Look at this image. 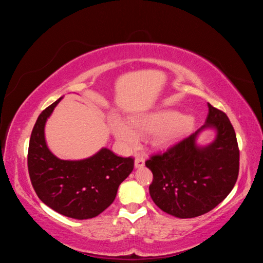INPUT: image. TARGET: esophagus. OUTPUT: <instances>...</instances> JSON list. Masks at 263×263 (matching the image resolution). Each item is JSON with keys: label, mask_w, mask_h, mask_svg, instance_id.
I'll use <instances>...</instances> for the list:
<instances>
[{"label": "esophagus", "mask_w": 263, "mask_h": 263, "mask_svg": "<svg viewBox=\"0 0 263 263\" xmlns=\"http://www.w3.org/2000/svg\"><path fill=\"white\" fill-rule=\"evenodd\" d=\"M145 164V159L142 157H137L135 159V168H140Z\"/></svg>", "instance_id": "34e87169"}]
</instances>
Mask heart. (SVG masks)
Listing matches in <instances>:
<instances>
[{"label": "heart", "mask_w": 263, "mask_h": 263, "mask_svg": "<svg viewBox=\"0 0 263 263\" xmlns=\"http://www.w3.org/2000/svg\"><path fill=\"white\" fill-rule=\"evenodd\" d=\"M128 124L117 116L110 118V128L115 136L126 146H135L138 142V135L155 133V142L158 146H168L187 134L193 126L192 117L179 115L173 110H160L148 115L130 119ZM135 130L137 131L134 132Z\"/></svg>", "instance_id": "obj_1"}]
</instances>
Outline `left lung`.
I'll return each mask as SVG.
<instances>
[{
	"mask_svg": "<svg viewBox=\"0 0 263 263\" xmlns=\"http://www.w3.org/2000/svg\"><path fill=\"white\" fill-rule=\"evenodd\" d=\"M206 123L162 153L146 160L153 172L149 193L163 212L179 218H193L209 213L225 200L239 173V148L234 127L222 110L210 103ZM215 126L218 137L213 144L195 145L197 133Z\"/></svg>",
	"mask_w": 263,
	"mask_h": 263,
	"instance_id": "1",
	"label": "left lung"
}]
</instances>
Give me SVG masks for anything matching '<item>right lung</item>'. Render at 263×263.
Segmentation results:
<instances>
[{"label":"right lung","instance_id":"add662e5","mask_svg":"<svg viewBox=\"0 0 263 263\" xmlns=\"http://www.w3.org/2000/svg\"><path fill=\"white\" fill-rule=\"evenodd\" d=\"M58 99L38 116L30 135L27 166L37 196L67 217L87 219L112 204L118 186L134 169L133 157H118L106 148L80 161L60 160L47 148L44 127Z\"/></svg>","mask_w":263,"mask_h":263}]
</instances>
